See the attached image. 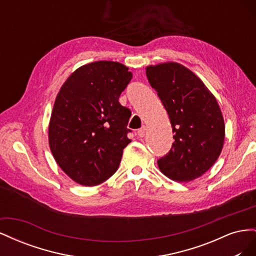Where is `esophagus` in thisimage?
Instances as JSON below:
<instances>
[{
    "mask_svg": "<svg viewBox=\"0 0 256 256\" xmlns=\"http://www.w3.org/2000/svg\"><path fill=\"white\" fill-rule=\"evenodd\" d=\"M146 134V127H142L141 129L138 130V136L140 138H144Z\"/></svg>",
    "mask_w": 256,
    "mask_h": 256,
    "instance_id": "34e87169",
    "label": "esophagus"
}]
</instances>
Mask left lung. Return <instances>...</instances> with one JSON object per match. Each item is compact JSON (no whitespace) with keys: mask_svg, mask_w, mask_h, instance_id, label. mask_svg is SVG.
Segmentation results:
<instances>
[{"mask_svg":"<svg viewBox=\"0 0 256 256\" xmlns=\"http://www.w3.org/2000/svg\"><path fill=\"white\" fill-rule=\"evenodd\" d=\"M146 76L164 106L174 143L157 164L170 180L188 182L202 176L219 158L226 126L212 92L190 69L175 62L146 67Z\"/></svg>","mask_w":256,"mask_h":256,"instance_id":"left-lung-1","label":"left lung"}]
</instances>
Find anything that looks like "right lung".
<instances>
[{"mask_svg":"<svg viewBox=\"0 0 256 256\" xmlns=\"http://www.w3.org/2000/svg\"><path fill=\"white\" fill-rule=\"evenodd\" d=\"M131 78L118 62L98 60L76 69L62 85L49 122V146L74 182L92 187L118 171L131 142V112L118 98Z\"/></svg>","mask_w":256,"mask_h":256,"instance_id":"1","label":"right lung"}]
</instances>
